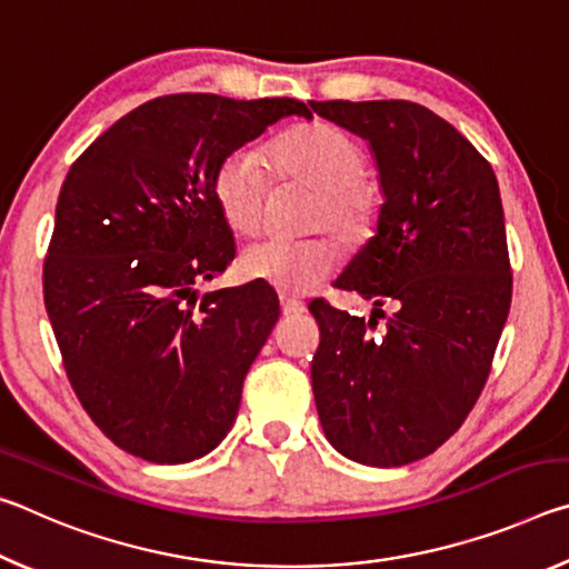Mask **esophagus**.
<instances>
[{
	"label": "esophagus",
	"mask_w": 569,
	"mask_h": 569,
	"mask_svg": "<svg viewBox=\"0 0 569 569\" xmlns=\"http://www.w3.org/2000/svg\"><path fill=\"white\" fill-rule=\"evenodd\" d=\"M281 311H283V316H301V313H306V303L298 301V298L281 296Z\"/></svg>",
	"instance_id": "esophagus-1"
}]
</instances>
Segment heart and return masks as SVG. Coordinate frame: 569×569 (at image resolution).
<instances>
[{
  "instance_id": "b5f03b06",
  "label": "heart",
  "mask_w": 569,
  "mask_h": 569,
  "mask_svg": "<svg viewBox=\"0 0 569 569\" xmlns=\"http://www.w3.org/2000/svg\"><path fill=\"white\" fill-rule=\"evenodd\" d=\"M266 166L276 180H296L316 190L306 228H326L346 243H359L377 223L379 190L363 178L366 152L351 134L329 122L298 124L266 148ZM258 152L233 150L213 172V200L226 226L238 236H256L263 226L268 172ZM339 263V250L326 238L263 240L246 248L243 273L281 293H306L326 281Z\"/></svg>"
}]
</instances>
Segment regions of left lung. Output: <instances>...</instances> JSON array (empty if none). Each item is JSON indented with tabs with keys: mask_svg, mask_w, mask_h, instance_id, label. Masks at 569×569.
<instances>
[{
	"mask_svg": "<svg viewBox=\"0 0 569 569\" xmlns=\"http://www.w3.org/2000/svg\"><path fill=\"white\" fill-rule=\"evenodd\" d=\"M371 142L383 206L377 236L333 286L371 319L311 301V361L326 439L359 465L401 467L465 423L485 389L512 303L495 170L437 112L407 100L311 102ZM391 305L387 317L382 306ZM388 323L378 329V316Z\"/></svg>",
	"mask_w": 569,
	"mask_h": 569,
	"instance_id": "left-lung-1",
	"label": "left lung"
}]
</instances>
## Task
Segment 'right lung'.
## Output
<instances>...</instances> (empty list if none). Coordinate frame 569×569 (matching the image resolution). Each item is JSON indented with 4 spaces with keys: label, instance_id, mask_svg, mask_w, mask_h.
<instances>
[{
    "label": "right lung",
    "instance_id": "right-lung-1",
    "mask_svg": "<svg viewBox=\"0 0 569 569\" xmlns=\"http://www.w3.org/2000/svg\"><path fill=\"white\" fill-rule=\"evenodd\" d=\"M288 114L311 120L291 98L162 94L67 172L44 308L82 409L128 455L186 465L233 427L281 306L258 281L198 296L236 258L210 186L228 152Z\"/></svg>",
    "mask_w": 569,
    "mask_h": 569
}]
</instances>
